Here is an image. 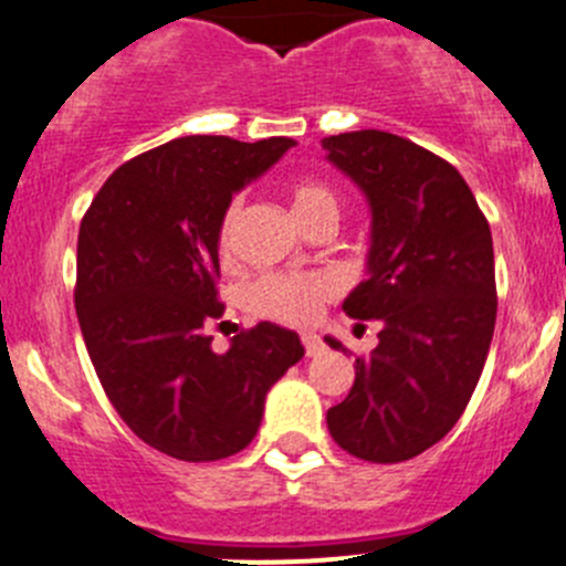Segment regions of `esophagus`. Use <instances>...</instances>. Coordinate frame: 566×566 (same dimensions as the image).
Here are the masks:
<instances>
[{"instance_id":"1","label":"esophagus","mask_w":566,"mask_h":566,"mask_svg":"<svg viewBox=\"0 0 566 566\" xmlns=\"http://www.w3.org/2000/svg\"><path fill=\"white\" fill-rule=\"evenodd\" d=\"M301 343H304V350H306V356H315V354H321V350H323V339L317 337L315 332H306V334H301Z\"/></svg>"}]
</instances>
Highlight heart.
Returning <instances> with one entry per match:
<instances>
[{
    "mask_svg": "<svg viewBox=\"0 0 566 566\" xmlns=\"http://www.w3.org/2000/svg\"><path fill=\"white\" fill-rule=\"evenodd\" d=\"M290 207L301 227L317 218L339 216V196L317 179H295L287 188ZM240 199H232L218 221V249L229 251L240 221ZM337 293V282L328 273H262L243 290L245 310L260 317H276L284 323H310L321 315L323 304Z\"/></svg>",
    "mask_w": 566,
    "mask_h": 566,
    "instance_id": "heart-1",
    "label": "heart"
}]
</instances>
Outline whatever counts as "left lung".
<instances>
[{
	"label": "left lung",
	"mask_w": 566,
	"mask_h": 566,
	"mask_svg": "<svg viewBox=\"0 0 566 566\" xmlns=\"http://www.w3.org/2000/svg\"><path fill=\"white\" fill-rule=\"evenodd\" d=\"M323 149L373 216L367 279L343 310L381 321L348 398L326 411L328 431L350 457L406 462L457 426L484 370L497 315L490 223L462 174L406 137L343 132Z\"/></svg>",
	"instance_id": "obj_1"
}]
</instances>
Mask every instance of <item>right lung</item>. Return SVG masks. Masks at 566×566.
Here are the masks:
<instances>
[{
    "label": "right lung",
    "instance_id": "right-lung-1",
    "mask_svg": "<svg viewBox=\"0 0 566 566\" xmlns=\"http://www.w3.org/2000/svg\"><path fill=\"white\" fill-rule=\"evenodd\" d=\"M290 137L240 144L190 135L115 168L76 240L74 306L96 376L146 446L182 462H218L254 440L265 395L304 356L298 334L256 323L212 350L218 221Z\"/></svg>",
    "mask_w": 566,
    "mask_h": 566
}]
</instances>
